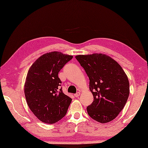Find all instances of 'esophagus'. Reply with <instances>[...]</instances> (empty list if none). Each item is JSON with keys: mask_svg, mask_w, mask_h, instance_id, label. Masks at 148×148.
Wrapping results in <instances>:
<instances>
[{"mask_svg": "<svg viewBox=\"0 0 148 148\" xmlns=\"http://www.w3.org/2000/svg\"><path fill=\"white\" fill-rule=\"evenodd\" d=\"M79 95H80V93H79V92H77V93L74 95L75 97H79Z\"/></svg>", "mask_w": 148, "mask_h": 148, "instance_id": "1", "label": "esophagus"}]
</instances>
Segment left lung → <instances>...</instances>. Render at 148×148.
Returning a JSON list of instances; mask_svg holds the SVG:
<instances>
[{
    "label": "left lung",
    "instance_id": "8db88e82",
    "mask_svg": "<svg viewBox=\"0 0 148 148\" xmlns=\"http://www.w3.org/2000/svg\"><path fill=\"white\" fill-rule=\"evenodd\" d=\"M76 58L90 79L93 102L88 114L101 123L113 120L123 109L130 93L127 76L117 62L100 53L77 55Z\"/></svg>",
    "mask_w": 148,
    "mask_h": 148
}]
</instances>
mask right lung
<instances>
[{"mask_svg":"<svg viewBox=\"0 0 148 148\" xmlns=\"http://www.w3.org/2000/svg\"><path fill=\"white\" fill-rule=\"evenodd\" d=\"M72 58L58 51L47 53L28 72L24 87L27 104L43 123H55L67 113L72 99L63 93L58 74Z\"/></svg>","mask_w":148,"mask_h":148,"instance_id":"obj_1","label":"right lung"}]
</instances>
